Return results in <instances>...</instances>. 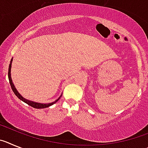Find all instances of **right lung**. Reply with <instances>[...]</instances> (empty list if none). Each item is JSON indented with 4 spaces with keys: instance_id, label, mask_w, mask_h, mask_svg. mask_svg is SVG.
I'll return each instance as SVG.
<instances>
[{
    "instance_id": "obj_1",
    "label": "right lung",
    "mask_w": 148,
    "mask_h": 148,
    "mask_svg": "<svg viewBox=\"0 0 148 148\" xmlns=\"http://www.w3.org/2000/svg\"><path fill=\"white\" fill-rule=\"evenodd\" d=\"M12 58L11 61H10V64H9V71H8V77H9V83H10V86H11V88L12 89L13 92L14 93V94H15L17 97L19 98L21 100H22L23 102H24L25 103L28 104L29 106H32V107L34 108H48L49 107V106H52V105H54L55 102H58V100L60 99V98L61 97V95L60 97L58 98L57 100H55L54 102H51V103H46V104H42V103H39V102H33V101H31V100H28V99H25V98H23V97H22V96L21 95V94H19V92H18V90H17V89H16V88L14 87V84H13L12 82V78H11V68H12Z\"/></svg>"
}]
</instances>
